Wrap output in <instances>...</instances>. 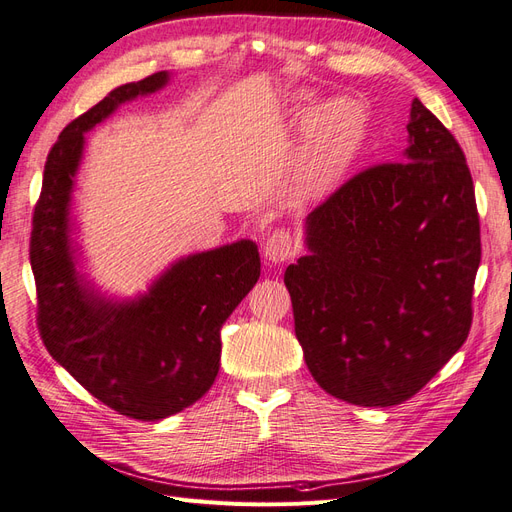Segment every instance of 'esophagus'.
<instances>
[{"instance_id":"esophagus-1","label":"esophagus","mask_w":512,"mask_h":512,"mask_svg":"<svg viewBox=\"0 0 512 512\" xmlns=\"http://www.w3.org/2000/svg\"><path fill=\"white\" fill-rule=\"evenodd\" d=\"M262 252H265V258L271 262V265H280V262L290 260L294 254V245L288 232L284 230H275L273 235L265 241V247H262Z\"/></svg>"}]
</instances>
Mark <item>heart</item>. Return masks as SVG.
<instances>
[{"label":"heart","mask_w":512,"mask_h":512,"mask_svg":"<svg viewBox=\"0 0 512 512\" xmlns=\"http://www.w3.org/2000/svg\"><path fill=\"white\" fill-rule=\"evenodd\" d=\"M363 130V113L352 100L322 104L309 121L294 162V183L303 196H316L344 173Z\"/></svg>","instance_id":"1"}]
</instances>
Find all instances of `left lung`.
Segmentation results:
<instances>
[{
    "label": "left lung",
    "mask_w": 512,
    "mask_h": 512,
    "mask_svg": "<svg viewBox=\"0 0 512 512\" xmlns=\"http://www.w3.org/2000/svg\"><path fill=\"white\" fill-rule=\"evenodd\" d=\"M284 273L307 369L329 395L386 408L468 339L480 226L466 156L414 98L397 162L346 181L305 218Z\"/></svg>",
    "instance_id": "obj_1"
}]
</instances>
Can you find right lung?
<instances>
[{"instance_id":"1","label":"right lung","mask_w":512,"mask_h":512,"mask_svg":"<svg viewBox=\"0 0 512 512\" xmlns=\"http://www.w3.org/2000/svg\"><path fill=\"white\" fill-rule=\"evenodd\" d=\"M168 81L164 70L121 85L68 123L44 164L29 245L46 350L102 404L138 421H162L211 389L224 322L260 277L250 239L175 260L134 299L106 297L81 271L72 194L85 132Z\"/></svg>"}]
</instances>
